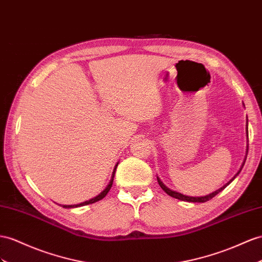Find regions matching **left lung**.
Wrapping results in <instances>:
<instances>
[{
    "mask_svg": "<svg viewBox=\"0 0 262 262\" xmlns=\"http://www.w3.org/2000/svg\"><path fill=\"white\" fill-rule=\"evenodd\" d=\"M247 137H248V125H247ZM247 152H248V147H247ZM246 162V160H245ZM244 165H245V163L243 164V166H241V168H240V170L236 173V176H238V173L241 171V169H243V167H244ZM236 176H234L232 179H230V182H228L225 186H223L221 187L220 189H218V190H216V191H213V192H211V193H209V195H207V196H203V197H190V196H186V195H183V193H180V192H177V191H175V190H171V189H169L168 187L167 186H165L164 185V183L162 182V180H160L158 177H157V182H158V184H159V186L162 187V189L167 193V195H169L170 197H173V198H176V199H179V200H183V201H189V203H206V201H208V200H210V199H212L214 196L217 195V193H219L221 190H224L226 187L229 185L232 180L236 178Z\"/></svg>",
    "mask_w": 262,
    "mask_h": 262,
    "instance_id": "8db88e82",
    "label": "left lung"
}]
</instances>
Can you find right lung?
Instances as JSON below:
<instances>
[{
    "mask_svg": "<svg viewBox=\"0 0 262 262\" xmlns=\"http://www.w3.org/2000/svg\"><path fill=\"white\" fill-rule=\"evenodd\" d=\"M117 165L118 164H116V166H115V168H114V171H113V175H112V178H111V182H110V184H108V186L106 187V188L99 193L98 196H96V197H94V198H92L91 200H87V201H84V203H80V204H78V205H63V207L64 208H74V207H80V206H86V205H90V204H94V203H96V201H98V200H100V199H103L106 195H107V192L110 191V189L112 188V185H113V180H114V176H115V171H116V168H117ZM62 206V205H61Z\"/></svg>",
    "mask_w": 262,
    "mask_h": 262,
    "instance_id": "1",
    "label": "right lung"
}]
</instances>
